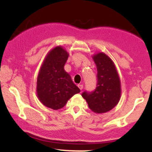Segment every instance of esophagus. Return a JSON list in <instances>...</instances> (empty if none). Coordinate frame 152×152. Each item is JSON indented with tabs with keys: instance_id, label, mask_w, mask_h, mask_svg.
Here are the masks:
<instances>
[{
	"instance_id": "esophagus-1",
	"label": "esophagus",
	"mask_w": 152,
	"mask_h": 152,
	"mask_svg": "<svg viewBox=\"0 0 152 152\" xmlns=\"http://www.w3.org/2000/svg\"><path fill=\"white\" fill-rule=\"evenodd\" d=\"M78 87H79V88L81 90H82V89H83V85H78Z\"/></svg>"
}]
</instances>
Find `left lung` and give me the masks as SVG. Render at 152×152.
Here are the masks:
<instances>
[{"instance_id":"1","label":"left lung","mask_w":152,"mask_h":152,"mask_svg":"<svg viewBox=\"0 0 152 152\" xmlns=\"http://www.w3.org/2000/svg\"><path fill=\"white\" fill-rule=\"evenodd\" d=\"M97 67V85L91 93L84 92L89 108L95 113H104L114 108L121 99V80L113 61L103 52L93 56Z\"/></svg>"}]
</instances>
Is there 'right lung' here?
Returning <instances> with one entry per match:
<instances>
[{"label":"right lung","mask_w":152,"mask_h":152,"mask_svg":"<svg viewBox=\"0 0 152 152\" xmlns=\"http://www.w3.org/2000/svg\"><path fill=\"white\" fill-rule=\"evenodd\" d=\"M69 53L62 46L48 53L39 69L37 80V96L39 102L52 110H59L80 92L64 69Z\"/></svg>","instance_id":"1"}]
</instances>
